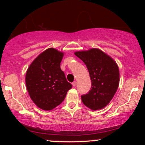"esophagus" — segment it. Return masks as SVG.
Here are the masks:
<instances>
[{
	"label": "esophagus",
	"instance_id": "obj_1",
	"mask_svg": "<svg viewBox=\"0 0 145 145\" xmlns=\"http://www.w3.org/2000/svg\"><path fill=\"white\" fill-rule=\"evenodd\" d=\"M76 84H77V82H76V81H74V82H72V85H73V86H76Z\"/></svg>",
	"mask_w": 145,
	"mask_h": 145
}]
</instances>
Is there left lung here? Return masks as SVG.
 I'll use <instances>...</instances> for the list:
<instances>
[{
	"label": "left lung",
	"mask_w": 145,
	"mask_h": 145,
	"mask_svg": "<svg viewBox=\"0 0 145 145\" xmlns=\"http://www.w3.org/2000/svg\"><path fill=\"white\" fill-rule=\"evenodd\" d=\"M86 65L91 80V90L81 95L83 104L93 110L104 108L114 97L119 83V71L112 58L100 50L76 52Z\"/></svg>",
	"instance_id": "8db88e82"
}]
</instances>
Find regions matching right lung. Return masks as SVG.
Masks as SVG:
<instances>
[{"label":"right lung","instance_id":"1","mask_svg":"<svg viewBox=\"0 0 145 145\" xmlns=\"http://www.w3.org/2000/svg\"><path fill=\"white\" fill-rule=\"evenodd\" d=\"M63 56L62 52L49 48L34 60L26 71V85L30 97L45 110L61 104L72 87L60 67Z\"/></svg>","mask_w":145,"mask_h":145}]
</instances>
